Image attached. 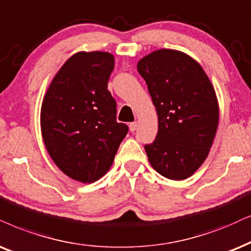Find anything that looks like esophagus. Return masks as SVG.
Returning a JSON list of instances; mask_svg holds the SVG:
<instances>
[{
	"label": "esophagus",
	"instance_id": "esophagus-1",
	"mask_svg": "<svg viewBox=\"0 0 251 251\" xmlns=\"http://www.w3.org/2000/svg\"><path fill=\"white\" fill-rule=\"evenodd\" d=\"M128 127H129V131H131V132H134L135 129H136V123H135V122H133V123H129Z\"/></svg>",
	"mask_w": 251,
	"mask_h": 251
}]
</instances>
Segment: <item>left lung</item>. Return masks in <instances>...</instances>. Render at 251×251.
Returning a JSON list of instances; mask_svg holds the SVG:
<instances>
[{"instance_id": "1", "label": "left lung", "mask_w": 251, "mask_h": 251, "mask_svg": "<svg viewBox=\"0 0 251 251\" xmlns=\"http://www.w3.org/2000/svg\"><path fill=\"white\" fill-rule=\"evenodd\" d=\"M156 107L158 131L145 145L160 175L180 180L204 163L219 122L215 91L204 69L185 53L158 50L138 62Z\"/></svg>"}]
</instances>
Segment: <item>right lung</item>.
Segmentation results:
<instances>
[{
	"label": "right lung",
	"instance_id": "right-lung-1",
	"mask_svg": "<svg viewBox=\"0 0 251 251\" xmlns=\"http://www.w3.org/2000/svg\"><path fill=\"white\" fill-rule=\"evenodd\" d=\"M115 58L80 52L54 76L41 105V134L50 156L71 178L93 183L110 167L128 132L117 122V103L107 90Z\"/></svg>",
	"mask_w": 251,
	"mask_h": 251
}]
</instances>
